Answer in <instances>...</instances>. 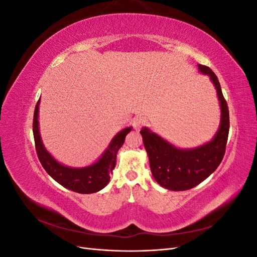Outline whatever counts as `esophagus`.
Segmentation results:
<instances>
[{
  "label": "esophagus",
  "mask_w": 257,
  "mask_h": 257,
  "mask_svg": "<svg viewBox=\"0 0 257 257\" xmlns=\"http://www.w3.org/2000/svg\"><path fill=\"white\" fill-rule=\"evenodd\" d=\"M147 122L146 118H144V116H137V118H135L133 120V126L135 130H139L143 125H145Z\"/></svg>",
  "instance_id": "obj_1"
}]
</instances>
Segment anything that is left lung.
<instances>
[{
  "instance_id": "8db88e82",
  "label": "left lung",
  "mask_w": 257,
  "mask_h": 257,
  "mask_svg": "<svg viewBox=\"0 0 257 257\" xmlns=\"http://www.w3.org/2000/svg\"><path fill=\"white\" fill-rule=\"evenodd\" d=\"M198 69L210 77L220 100L221 123L212 141L193 149H179L148 127L141 131L151 173L157 182L167 190L185 191L203 182L220 165L226 149L229 132L227 103L215 74L205 65L198 64Z\"/></svg>"
}]
</instances>
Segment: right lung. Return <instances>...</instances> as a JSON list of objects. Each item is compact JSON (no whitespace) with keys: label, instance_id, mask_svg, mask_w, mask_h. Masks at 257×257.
Here are the masks:
<instances>
[{"label":"right lung","instance_id":"obj_1","mask_svg":"<svg viewBox=\"0 0 257 257\" xmlns=\"http://www.w3.org/2000/svg\"><path fill=\"white\" fill-rule=\"evenodd\" d=\"M40 100L41 99H38L34 110L33 135L37 157L44 169L62 186L77 193L91 194L104 189L109 182L110 174L115 166L116 153L124 144L125 136L132 131V127H126L119 132L112 138V141L108 146L106 151L102 154V157L94 164L81 168L67 167L61 164L57 160H54L52 155L46 150L42 142L40 128H38Z\"/></svg>","mask_w":257,"mask_h":257}]
</instances>
